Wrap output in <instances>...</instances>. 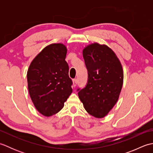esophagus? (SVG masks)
I'll return each instance as SVG.
<instances>
[{
  "instance_id": "obj_1",
  "label": "esophagus",
  "mask_w": 153,
  "mask_h": 153,
  "mask_svg": "<svg viewBox=\"0 0 153 153\" xmlns=\"http://www.w3.org/2000/svg\"><path fill=\"white\" fill-rule=\"evenodd\" d=\"M77 83V79H73V86H74V87H75L76 86Z\"/></svg>"
}]
</instances>
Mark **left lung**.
Masks as SVG:
<instances>
[{
	"label": "left lung",
	"instance_id": "1",
	"mask_svg": "<svg viewBox=\"0 0 153 153\" xmlns=\"http://www.w3.org/2000/svg\"><path fill=\"white\" fill-rule=\"evenodd\" d=\"M82 53L88 82L85 88L77 90L79 98L89 114L102 118L119 99L123 82L122 66L114 51L105 44H89Z\"/></svg>",
	"mask_w": 153,
	"mask_h": 153
}]
</instances>
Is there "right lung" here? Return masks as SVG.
Instances as JSON below:
<instances>
[{"label":"right lung","instance_id":"1","mask_svg":"<svg viewBox=\"0 0 153 153\" xmlns=\"http://www.w3.org/2000/svg\"><path fill=\"white\" fill-rule=\"evenodd\" d=\"M63 43L47 45L35 56L27 72V87L35 108L50 117L61 110L72 93Z\"/></svg>","mask_w":153,"mask_h":153}]
</instances>
